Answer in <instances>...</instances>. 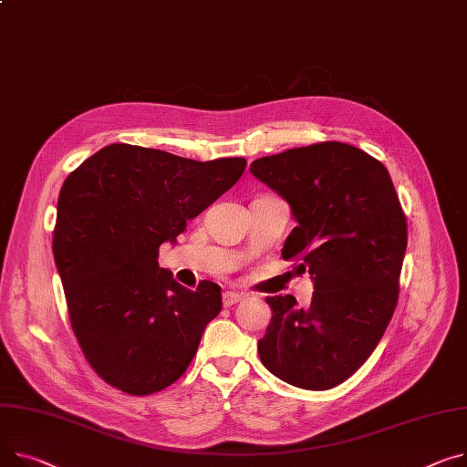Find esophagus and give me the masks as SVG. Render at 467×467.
Returning <instances> with one entry per match:
<instances>
[{
  "instance_id": "obj_1",
  "label": "esophagus",
  "mask_w": 467,
  "mask_h": 467,
  "mask_svg": "<svg viewBox=\"0 0 467 467\" xmlns=\"http://www.w3.org/2000/svg\"><path fill=\"white\" fill-rule=\"evenodd\" d=\"M240 300H242V295L236 293V291H225L223 293V306H227V307L238 304Z\"/></svg>"
}]
</instances>
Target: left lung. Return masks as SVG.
<instances>
[{
	"mask_svg": "<svg viewBox=\"0 0 467 467\" xmlns=\"http://www.w3.org/2000/svg\"><path fill=\"white\" fill-rule=\"evenodd\" d=\"M250 171L291 206L296 227L282 257H298L316 289L309 307L291 295L266 298L261 362L293 387L332 389L374 353L394 314L406 215L383 163L351 144L291 148Z\"/></svg>",
	"mask_w": 467,
	"mask_h": 467,
	"instance_id": "obj_1",
	"label": "left lung"
}]
</instances>
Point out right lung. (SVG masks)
<instances>
[{
  "label": "right lung",
  "mask_w": 467,
  "mask_h": 467,
  "mask_svg": "<svg viewBox=\"0 0 467 467\" xmlns=\"http://www.w3.org/2000/svg\"><path fill=\"white\" fill-rule=\"evenodd\" d=\"M244 169V158L195 161L110 144L61 185L54 261L82 353L109 385L146 396L188 369L206 325L222 312V289L174 282L158 263L160 245L176 244Z\"/></svg>",
  "instance_id": "obj_1"
}]
</instances>
